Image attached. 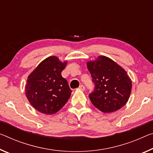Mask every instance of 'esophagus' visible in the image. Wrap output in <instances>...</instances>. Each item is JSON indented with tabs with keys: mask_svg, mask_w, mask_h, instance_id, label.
<instances>
[{
	"mask_svg": "<svg viewBox=\"0 0 153 153\" xmlns=\"http://www.w3.org/2000/svg\"><path fill=\"white\" fill-rule=\"evenodd\" d=\"M79 90H81V91H85V86H83V85H80L79 86L78 88Z\"/></svg>",
	"mask_w": 153,
	"mask_h": 153,
	"instance_id": "34e87169",
	"label": "esophagus"
}]
</instances>
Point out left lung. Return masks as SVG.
Instances as JSON below:
<instances>
[{"label": "left lung", "instance_id": "1", "mask_svg": "<svg viewBox=\"0 0 153 153\" xmlns=\"http://www.w3.org/2000/svg\"><path fill=\"white\" fill-rule=\"evenodd\" d=\"M94 84L89 99L94 107L104 113L114 112L129 100L132 82L125 70L105 56L87 62Z\"/></svg>", "mask_w": 153, "mask_h": 153}]
</instances>
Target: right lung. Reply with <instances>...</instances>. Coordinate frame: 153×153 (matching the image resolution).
Returning <instances> with one entry per match:
<instances>
[{
	"instance_id": "add662e5",
	"label": "right lung",
	"mask_w": 153,
	"mask_h": 153,
	"mask_svg": "<svg viewBox=\"0 0 153 153\" xmlns=\"http://www.w3.org/2000/svg\"><path fill=\"white\" fill-rule=\"evenodd\" d=\"M67 64L54 56L43 60L29 75L25 93L30 103L45 114L56 113L67 103L71 94L68 82L61 76Z\"/></svg>"
}]
</instances>
